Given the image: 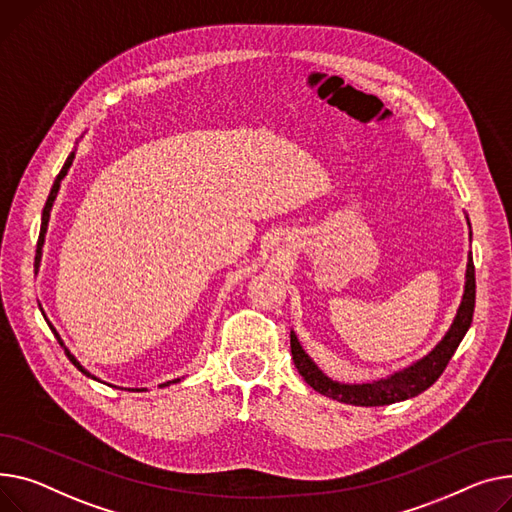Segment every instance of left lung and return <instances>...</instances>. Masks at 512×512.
<instances>
[{
	"instance_id": "left-lung-1",
	"label": "left lung",
	"mask_w": 512,
	"mask_h": 512,
	"mask_svg": "<svg viewBox=\"0 0 512 512\" xmlns=\"http://www.w3.org/2000/svg\"><path fill=\"white\" fill-rule=\"evenodd\" d=\"M469 222V220H467ZM467 282H465V294L461 300V306L457 311V317L447 331V335L442 337V342L420 362L414 366L399 370L387 379L366 383V385H339L331 379H327L325 374L311 362V358L304 354L300 348L298 339L294 331L290 333V352L294 366L298 370L300 377L306 381V385H311L315 391L329 395L331 399H337L342 403L350 405H389L397 403L403 399H410L432 387L442 372H445L449 360L453 358L455 350L459 348L461 339L465 337L471 321H473V309H475V267H473V257L469 253L467 261Z\"/></svg>"
}]
</instances>
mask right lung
Returning <instances> with one entry per match:
<instances>
[{"label": "right lung", "mask_w": 512, "mask_h": 512, "mask_svg": "<svg viewBox=\"0 0 512 512\" xmlns=\"http://www.w3.org/2000/svg\"><path fill=\"white\" fill-rule=\"evenodd\" d=\"M74 156H76V152H72L70 156H67V160H65V164H63V168L59 170V175H57V179H55V183H53V187H51V193H49V197H47V203H45V208H43V220H41V234H39V243H37V265H39V261H41V247H43V241H45V230H47V222H49V212H51V206H53V199H55V195H57V191H59V183H61V179L65 177V173H67V168H70V164H72V160H74ZM49 323V321H47ZM49 327H51V331H53V335L57 337V342H59V346L65 350V356L70 358V362L80 370V372H84L86 377H92V374L88 372V370H84L82 366H80V362L67 352V348L63 346V342H61V337H59V333L55 331V327L49 323ZM94 379V377H92ZM179 381V379H177ZM177 381H168V383H164L162 387H166V385H170V383H177Z\"/></svg>", "instance_id": "add662e5"}]
</instances>
